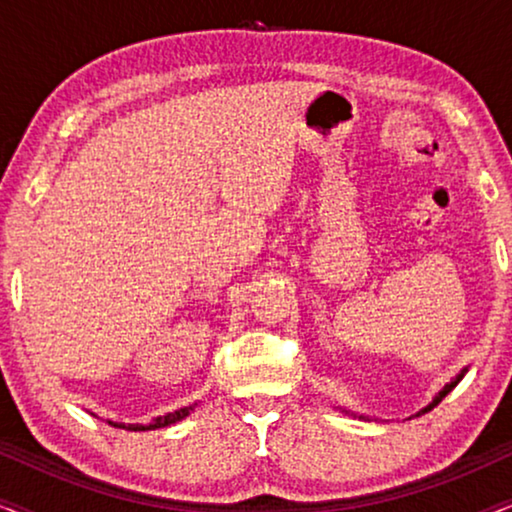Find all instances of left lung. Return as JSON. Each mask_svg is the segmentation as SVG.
<instances>
[{"instance_id": "1", "label": "left lung", "mask_w": 512, "mask_h": 512, "mask_svg": "<svg viewBox=\"0 0 512 512\" xmlns=\"http://www.w3.org/2000/svg\"><path fill=\"white\" fill-rule=\"evenodd\" d=\"M466 370H468V368H464V370H461V373H459L457 377H454V380H452L450 384H445V387H443V389H440V391H438V394H436V398H433V401H431L429 405H426V408H424L422 412H419V415H424V412H429V410H433V408H436V405H438L440 401H443V398H445L447 394H450V391H452L454 387H457V384L461 382V377H464V375H466ZM345 412H347V410H345Z\"/></svg>"}]
</instances>
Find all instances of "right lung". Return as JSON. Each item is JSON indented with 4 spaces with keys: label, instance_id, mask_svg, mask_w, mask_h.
<instances>
[{
    "label": "right lung",
    "instance_id": "right-lung-1",
    "mask_svg": "<svg viewBox=\"0 0 512 512\" xmlns=\"http://www.w3.org/2000/svg\"><path fill=\"white\" fill-rule=\"evenodd\" d=\"M193 408L195 405H186V408H179L174 412H167V415H163V417H156L149 424H123V422H109V419H107V424L116 426V429H125V431H156V429H165V426L181 422V419L191 415Z\"/></svg>",
    "mask_w": 512,
    "mask_h": 512
}]
</instances>
